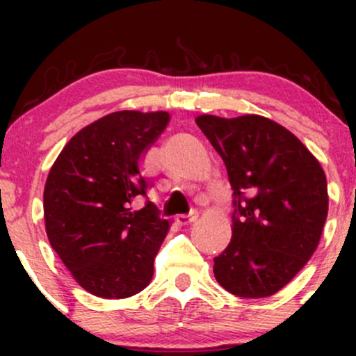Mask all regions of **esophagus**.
Segmentation results:
<instances>
[{
  "mask_svg": "<svg viewBox=\"0 0 356 356\" xmlns=\"http://www.w3.org/2000/svg\"><path fill=\"white\" fill-rule=\"evenodd\" d=\"M199 218V214L195 211H192L191 214H179L177 218H175V220H177L179 224H181V226H187V224H191V222H194L195 219Z\"/></svg>",
  "mask_w": 356,
  "mask_h": 356,
  "instance_id": "1",
  "label": "esophagus"
}]
</instances>
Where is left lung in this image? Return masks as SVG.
Listing matches in <instances>:
<instances>
[{"instance_id": "left-lung-1", "label": "left lung", "mask_w": 356, "mask_h": 356, "mask_svg": "<svg viewBox=\"0 0 356 356\" xmlns=\"http://www.w3.org/2000/svg\"><path fill=\"white\" fill-rule=\"evenodd\" d=\"M234 191L232 238L214 257L218 283L241 298H266L308 263L328 216L318 159L283 125L261 115H199Z\"/></svg>"}]
</instances>
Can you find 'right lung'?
Instances as JSON below:
<instances>
[{"instance_id":"obj_1","label":"right lung","mask_w":356,"mask_h":356,"mask_svg":"<svg viewBox=\"0 0 356 356\" xmlns=\"http://www.w3.org/2000/svg\"><path fill=\"white\" fill-rule=\"evenodd\" d=\"M167 112L120 110L76 132L51 165L43 192L44 229L81 288L129 298L149 286L169 231L155 204L132 211L149 179L142 159L169 124Z\"/></svg>"}]
</instances>
